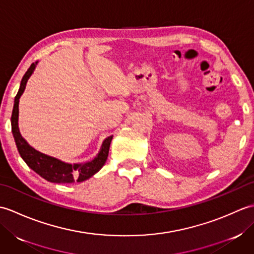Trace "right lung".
Listing matches in <instances>:
<instances>
[{"mask_svg":"<svg viewBox=\"0 0 254 254\" xmlns=\"http://www.w3.org/2000/svg\"><path fill=\"white\" fill-rule=\"evenodd\" d=\"M38 61L36 63H32L30 67L27 69V72L25 73L23 79L20 82L18 93L16 95L14 100V108L12 112V118H10V123H12V133L16 146H17L18 149V153L20 157L27 164V166L47 181L53 183H73L75 181L83 182L97 174L102 168V166L105 165L108 154H109L110 144L113 136H108L102 142L99 153L95 156L93 160L80 164H68L56 157H52V156L38 152L37 149L31 147L27 143L26 139L21 136L19 132L18 105L19 98L26 88V84L28 82L31 74L34 73Z\"/></svg>","mask_w":254,"mask_h":254,"instance_id":"obj_1","label":"right lung"}]
</instances>
